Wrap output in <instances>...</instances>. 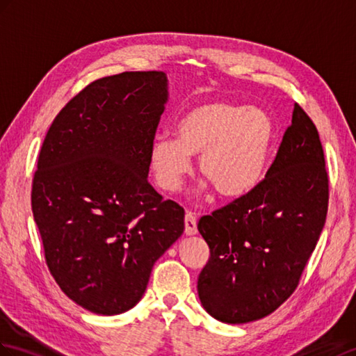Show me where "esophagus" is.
<instances>
[{"label":"esophagus","instance_id":"obj_1","mask_svg":"<svg viewBox=\"0 0 356 356\" xmlns=\"http://www.w3.org/2000/svg\"><path fill=\"white\" fill-rule=\"evenodd\" d=\"M185 234L189 236L197 234V220L193 212H186L185 216Z\"/></svg>","mask_w":356,"mask_h":356}]
</instances>
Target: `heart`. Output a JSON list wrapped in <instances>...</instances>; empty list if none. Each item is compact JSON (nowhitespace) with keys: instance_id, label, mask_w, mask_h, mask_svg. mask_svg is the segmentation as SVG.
Instances as JSON below:
<instances>
[{"instance_id":"obj_1","label":"heart","mask_w":356,"mask_h":356,"mask_svg":"<svg viewBox=\"0 0 356 356\" xmlns=\"http://www.w3.org/2000/svg\"><path fill=\"white\" fill-rule=\"evenodd\" d=\"M177 138L156 136L150 162L163 191H177L198 156V171L221 198L244 197L266 175L275 140V126L256 107L209 98L180 115ZM206 189L208 185H203Z\"/></svg>"}]
</instances>
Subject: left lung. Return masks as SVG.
<instances>
[{"mask_svg":"<svg viewBox=\"0 0 356 356\" xmlns=\"http://www.w3.org/2000/svg\"><path fill=\"white\" fill-rule=\"evenodd\" d=\"M329 176L316 124L299 104L252 193L204 216L211 256L197 282L203 308L230 325L276 311L299 285L323 230Z\"/></svg>","mask_w":356,"mask_h":356,"instance_id":"left-lung-1","label":"left lung"}]
</instances>
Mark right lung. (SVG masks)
<instances>
[{"label": "right lung", "mask_w": 356, "mask_h": 356, "mask_svg": "<svg viewBox=\"0 0 356 356\" xmlns=\"http://www.w3.org/2000/svg\"><path fill=\"white\" fill-rule=\"evenodd\" d=\"M167 95L161 71L98 79L57 113L40 147L31 211L45 262L90 312L134 308L154 262L184 234V208L147 179Z\"/></svg>", "instance_id": "right-lung-1"}]
</instances>
